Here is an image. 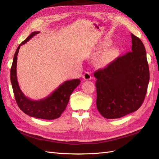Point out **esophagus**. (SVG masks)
I'll use <instances>...</instances> for the list:
<instances>
[{
    "instance_id": "obj_1",
    "label": "esophagus",
    "mask_w": 159,
    "mask_h": 159,
    "mask_svg": "<svg viewBox=\"0 0 159 159\" xmlns=\"http://www.w3.org/2000/svg\"><path fill=\"white\" fill-rule=\"evenodd\" d=\"M83 79L85 80H88L92 79V75H91V73L89 72H85L83 74Z\"/></svg>"
}]
</instances>
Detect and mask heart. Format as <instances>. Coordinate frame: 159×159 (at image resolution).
I'll return each mask as SVG.
<instances>
[{
	"mask_svg": "<svg viewBox=\"0 0 159 159\" xmlns=\"http://www.w3.org/2000/svg\"><path fill=\"white\" fill-rule=\"evenodd\" d=\"M107 45H108L107 43H104V46ZM113 59V53L112 52H108L104 54V55L101 57V59L99 60V64L102 66H107L112 61Z\"/></svg>",
	"mask_w": 159,
	"mask_h": 159,
	"instance_id": "obj_1",
	"label": "heart"
}]
</instances>
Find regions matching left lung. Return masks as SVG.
<instances>
[{
	"mask_svg": "<svg viewBox=\"0 0 159 159\" xmlns=\"http://www.w3.org/2000/svg\"><path fill=\"white\" fill-rule=\"evenodd\" d=\"M131 51L118 57L96 78L97 109L107 119H116L139 109L146 95L150 72L141 39L131 34Z\"/></svg>",
	"mask_w": 159,
	"mask_h": 159,
	"instance_id": "obj_1",
	"label": "left lung"
}]
</instances>
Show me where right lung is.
<instances>
[{"mask_svg":"<svg viewBox=\"0 0 159 159\" xmlns=\"http://www.w3.org/2000/svg\"><path fill=\"white\" fill-rule=\"evenodd\" d=\"M39 31L33 32L25 41L22 42L17 48L13 57L11 67L10 78L15 98L18 106L25 114L31 117L39 119L55 120L61 116L69 102L70 96L76 87L80 83V79L67 80L48 97L39 100H33L26 97L20 89L16 75L17 59L20 46L39 33Z\"/></svg>","mask_w":159,"mask_h":159,"instance_id":"1","label":"right lung"}]
</instances>
